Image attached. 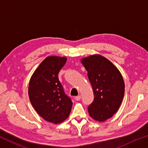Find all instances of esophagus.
Returning a JSON list of instances; mask_svg holds the SVG:
<instances>
[{
    "label": "esophagus",
    "mask_w": 148,
    "mask_h": 148,
    "mask_svg": "<svg viewBox=\"0 0 148 148\" xmlns=\"http://www.w3.org/2000/svg\"><path fill=\"white\" fill-rule=\"evenodd\" d=\"M74 99H75V100H76V101H80V99H81V96H80V95H78V96H77V97H75Z\"/></svg>",
    "instance_id": "34e87169"
}]
</instances>
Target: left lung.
Masks as SVG:
<instances>
[{"label": "left lung", "instance_id": "1", "mask_svg": "<svg viewBox=\"0 0 148 148\" xmlns=\"http://www.w3.org/2000/svg\"><path fill=\"white\" fill-rule=\"evenodd\" d=\"M81 62L88 72L94 101L88 107L89 115L102 122L118 111L124 97L122 75L109 60L99 54L84 58Z\"/></svg>", "mask_w": 148, "mask_h": 148}]
</instances>
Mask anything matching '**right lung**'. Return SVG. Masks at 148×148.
Listing matches in <instances>:
<instances>
[{"instance_id": "obj_1", "label": "right lung", "mask_w": 148, "mask_h": 148, "mask_svg": "<svg viewBox=\"0 0 148 148\" xmlns=\"http://www.w3.org/2000/svg\"><path fill=\"white\" fill-rule=\"evenodd\" d=\"M67 58L49 56L40 64L30 79L29 97L37 113L47 121L60 123L69 116L71 99L64 92L58 73Z\"/></svg>"}]
</instances>
